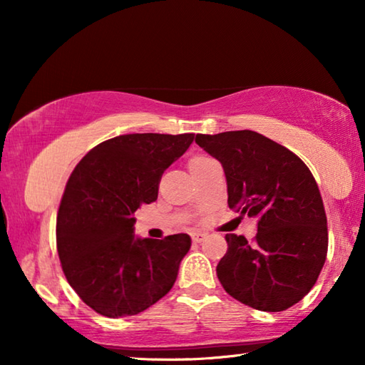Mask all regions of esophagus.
Wrapping results in <instances>:
<instances>
[{"label":"esophagus","mask_w":365,"mask_h":365,"mask_svg":"<svg viewBox=\"0 0 365 365\" xmlns=\"http://www.w3.org/2000/svg\"><path fill=\"white\" fill-rule=\"evenodd\" d=\"M206 238H207V233H205V232H193V233H191V240H193L195 243L205 242Z\"/></svg>","instance_id":"1"}]
</instances>
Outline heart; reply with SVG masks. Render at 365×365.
I'll list each match as a JSON object with an SVG mask.
<instances>
[{
	"mask_svg": "<svg viewBox=\"0 0 365 365\" xmlns=\"http://www.w3.org/2000/svg\"><path fill=\"white\" fill-rule=\"evenodd\" d=\"M209 158H206V156H195V158H191L190 160H188V169H190V172H195L197 168H201L202 164H206V163H209Z\"/></svg>",
	"mask_w": 365,
	"mask_h": 365,
	"instance_id": "b5f03b06",
	"label": "heart"
}]
</instances>
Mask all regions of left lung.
Segmentation results:
<instances>
[{
  "label": "left lung",
  "mask_w": 365,
  "mask_h": 365,
  "mask_svg": "<svg viewBox=\"0 0 365 365\" xmlns=\"http://www.w3.org/2000/svg\"><path fill=\"white\" fill-rule=\"evenodd\" d=\"M195 141L224 168L228 207L257 219L255 243L225 235L222 287L257 311L292 307L316 285L329 250L316 178L293 151L257 132L197 133Z\"/></svg>",
  "instance_id": "1"
}]
</instances>
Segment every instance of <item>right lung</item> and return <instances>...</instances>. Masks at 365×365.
Returning a JSON list of instances; mask_svg holds the SVG:
<instances>
[{
	"label": "right lung",
	"instance_id": "right-lung-1",
	"mask_svg": "<svg viewBox=\"0 0 365 365\" xmlns=\"http://www.w3.org/2000/svg\"><path fill=\"white\" fill-rule=\"evenodd\" d=\"M193 138L120 135L96 145L72 170L58 211V255L73 292L101 316H135L174 287L190 237L135 238V211L158 200L164 170Z\"/></svg>",
	"mask_w": 365,
	"mask_h": 365
}]
</instances>
